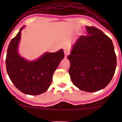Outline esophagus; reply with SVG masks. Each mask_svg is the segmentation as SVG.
Masks as SVG:
<instances>
[{
    "instance_id": "obj_1",
    "label": "esophagus",
    "mask_w": 122,
    "mask_h": 122,
    "mask_svg": "<svg viewBox=\"0 0 122 122\" xmlns=\"http://www.w3.org/2000/svg\"><path fill=\"white\" fill-rule=\"evenodd\" d=\"M64 53H65V57H67V56L69 55V50L68 48H64Z\"/></svg>"
}]
</instances>
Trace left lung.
Segmentation results:
<instances>
[{"label": "left lung", "instance_id": "left-lung-1", "mask_svg": "<svg viewBox=\"0 0 122 122\" xmlns=\"http://www.w3.org/2000/svg\"><path fill=\"white\" fill-rule=\"evenodd\" d=\"M87 36H81L72 46L67 59L69 74L79 90L95 92L104 89L112 78L116 56L112 40L99 29L86 26Z\"/></svg>", "mask_w": 122, "mask_h": 122}]
</instances>
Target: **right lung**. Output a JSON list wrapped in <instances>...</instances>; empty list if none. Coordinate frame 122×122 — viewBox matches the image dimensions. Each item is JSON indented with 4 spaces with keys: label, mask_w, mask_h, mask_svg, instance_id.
I'll list each match as a JSON object with an SVG mask.
<instances>
[{
    "label": "right lung",
    "mask_w": 122,
    "mask_h": 122,
    "mask_svg": "<svg viewBox=\"0 0 122 122\" xmlns=\"http://www.w3.org/2000/svg\"><path fill=\"white\" fill-rule=\"evenodd\" d=\"M10 41L7 50L6 66L10 79L20 92L37 95L48 90L54 72L64 58L63 50L56 52H45L33 61L20 56L19 52L21 31Z\"/></svg>",
    "instance_id": "add662e5"
}]
</instances>
